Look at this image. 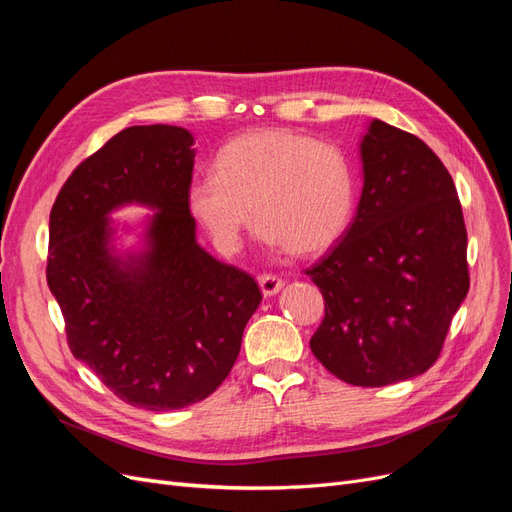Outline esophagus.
I'll return each mask as SVG.
<instances>
[{
	"label": "esophagus",
	"mask_w": 512,
	"mask_h": 512,
	"mask_svg": "<svg viewBox=\"0 0 512 512\" xmlns=\"http://www.w3.org/2000/svg\"><path fill=\"white\" fill-rule=\"evenodd\" d=\"M258 286H260V290H262V294H265V297H275V294L284 288V282L277 275H260Z\"/></svg>",
	"instance_id": "1"
}]
</instances>
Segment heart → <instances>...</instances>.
I'll use <instances>...</instances> for the list:
<instances>
[{"label":"heart","mask_w":512,"mask_h":512,"mask_svg":"<svg viewBox=\"0 0 512 512\" xmlns=\"http://www.w3.org/2000/svg\"><path fill=\"white\" fill-rule=\"evenodd\" d=\"M356 200L346 153L292 130H254L228 141L213 173L185 188V209L224 254L241 247L254 215L256 239L277 252L318 254L342 239Z\"/></svg>","instance_id":"obj_1"}]
</instances>
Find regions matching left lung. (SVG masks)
Here are the masks:
<instances>
[{
	"instance_id": "left-lung-1",
	"label": "left lung",
	"mask_w": 512,
	"mask_h": 512,
	"mask_svg": "<svg viewBox=\"0 0 512 512\" xmlns=\"http://www.w3.org/2000/svg\"><path fill=\"white\" fill-rule=\"evenodd\" d=\"M359 156L354 222L307 271L324 297L309 348L339 380L386 386L436 363L470 288L468 235L455 183L421 138L371 119Z\"/></svg>"
}]
</instances>
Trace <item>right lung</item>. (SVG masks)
<instances>
[{
    "label": "right lung",
    "instance_id": "1",
    "mask_svg": "<svg viewBox=\"0 0 512 512\" xmlns=\"http://www.w3.org/2000/svg\"><path fill=\"white\" fill-rule=\"evenodd\" d=\"M192 145L179 126L121 130L68 177L49 224L46 282L74 359L126 404L153 412L218 389L262 299L250 275L196 241L185 209ZM126 206L154 213L119 227L112 213Z\"/></svg>",
    "mask_w": 512,
    "mask_h": 512
}]
</instances>
